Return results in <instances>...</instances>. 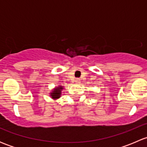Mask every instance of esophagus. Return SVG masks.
<instances>
[{"instance_id":"esophagus-1","label":"esophagus","mask_w":147,"mask_h":147,"mask_svg":"<svg viewBox=\"0 0 147 147\" xmlns=\"http://www.w3.org/2000/svg\"><path fill=\"white\" fill-rule=\"evenodd\" d=\"M75 83H77V84H79V83H80V79H79V78H77V79L75 80Z\"/></svg>"}]
</instances>
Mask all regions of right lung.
Returning <instances> with one entry per match:
<instances>
[{
    "instance_id": "obj_1",
    "label": "right lung",
    "mask_w": 147,
    "mask_h": 147,
    "mask_svg": "<svg viewBox=\"0 0 147 147\" xmlns=\"http://www.w3.org/2000/svg\"><path fill=\"white\" fill-rule=\"evenodd\" d=\"M63 86L59 85L57 87H55L53 90H52L51 92L50 93V97H52L54 100H57V99H59L60 97H61L62 91L63 90Z\"/></svg>"
}]
</instances>
